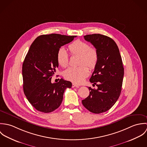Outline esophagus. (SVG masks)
Returning a JSON list of instances; mask_svg holds the SVG:
<instances>
[{"label":"esophagus","instance_id":"34e87169","mask_svg":"<svg viewBox=\"0 0 147 147\" xmlns=\"http://www.w3.org/2000/svg\"><path fill=\"white\" fill-rule=\"evenodd\" d=\"M72 88H74V87H76V88H79L80 87V85H77V84H74V83H73L72 85Z\"/></svg>","mask_w":147,"mask_h":147}]
</instances>
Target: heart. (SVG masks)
Instances as JSON below:
<instances>
[{"label":"heart","instance_id":"b5f03b06","mask_svg":"<svg viewBox=\"0 0 147 147\" xmlns=\"http://www.w3.org/2000/svg\"><path fill=\"white\" fill-rule=\"evenodd\" d=\"M72 55L80 56L78 67H68L63 74L64 78L76 84H80L89 75V69H94L98 61V54L96 49L90 47L86 42L76 40L69 45ZM57 61L62 67H65L69 63L68 55L64 47L59 49L57 53Z\"/></svg>","mask_w":147,"mask_h":147}]
</instances>
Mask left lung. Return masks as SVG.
<instances>
[{"instance_id":"obj_1","label":"left lung","mask_w":147,"mask_h":147,"mask_svg":"<svg viewBox=\"0 0 147 147\" xmlns=\"http://www.w3.org/2000/svg\"><path fill=\"white\" fill-rule=\"evenodd\" d=\"M96 49L98 61L90 78L97 89L89 87V95L82 100L89 111L100 114L109 110L118 100L122 90L124 68L118 47L111 38L100 34L84 36Z\"/></svg>"}]
</instances>
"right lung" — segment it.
<instances>
[{"instance_id": "right-lung-1", "label": "right lung", "mask_w": 147, "mask_h": 147, "mask_svg": "<svg viewBox=\"0 0 147 147\" xmlns=\"http://www.w3.org/2000/svg\"><path fill=\"white\" fill-rule=\"evenodd\" d=\"M76 37L45 34L32 43L22 64L23 90L29 102L38 111L47 113L58 108L64 90L71 88L70 82L61 79L57 83H51V78L59 65L58 51Z\"/></svg>"}]
</instances>
